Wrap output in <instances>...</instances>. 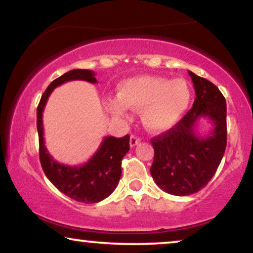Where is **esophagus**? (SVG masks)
I'll return each instance as SVG.
<instances>
[{"mask_svg": "<svg viewBox=\"0 0 253 253\" xmlns=\"http://www.w3.org/2000/svg\"><path fill=\"white\" fill-rule=\"evenodd\" d=\"M139 143H140V139L138 137H136V136H131L130 137V146L131 147H134L136 145H138Z\"/></svg>", "mask_w": 253, "mask_h": 253, "instance_id": "1", "label": "esophagus"}]
</instances>
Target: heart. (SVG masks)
I'll list each match as a JSON object with an SVG mask.
<instances>
[{
    "mask_svg": "<svg viewBox=\"0 0 253 253\" xmlns=\"http://www.w3.org/2000/svg\"><path fill=\"white\" fill-rule=\"evenodd\" d=\"M190 102L191 89L184 79L144 75L121 83L117 98L110 99L106 108L115 117L126 116V108L139 110L145 129L164 132L182 120Z\"/></svg>",
    "mask_w": 253,
    "mask_h": 253,
    "instance_id": "b5f03b06",
    "label": "heart"
}]
</instances>
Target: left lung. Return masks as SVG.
Segmentation results:
<instances>
[{"mask_svg":"<svg viewBox=\"0 0 253 253\" xmlns=\"http://www.w3.org/2000/svg\"><path fill=\"white\" fill-rule=\"evenodd\" d=\"M196 99L192 108L167 132L152 139L154 160L151 175L159 188L174 196H189L206 186L226 151V99L213 83L188 71ZM200 118L213 129L206 136L196 133Z\"/></svg>","mask_w":253,"mask_h":253,"instance_id":"left-lung-1","label":"left lung"}]
</instances>
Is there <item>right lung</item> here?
I'll return each instance as SVG.
<instances>
[{
  "label": "right lung",
  "instance_id": "add662e5",
  "mask_svg": "<svg viewBox=\"0 0 253 253\" xmlns=\"http://www.w3.org/2000/svg\"><path fill=\"white\" fill-rule=\"evenodd\" d=\"M71 81H86L92 84L98 83L94 71L85 69L65 72L50 83L41 96L37 109L40 162L48 179L62 193L76 202L95 204L112 195L119 184L122 175V159L130 150V137L129 134L122 138L105 137L95 153L84 165L68 166L54 160L44 146L42 113L54 88Z\"/></svg>",
  "mask_w": 253,
  "mask_h": 253
}]
</instances>
